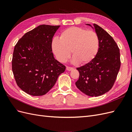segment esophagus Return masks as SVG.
Returning <instances> with one entry per match:
<instances>
[{"label": "esophagus", "instance_id": "1", "mask_svg": "<svg viewBox=\"0 0 132 132\" xmlns=\"http://www.w3.org/2000/svg\"><path fill=\"white\" fill-rule=\"evenodd\" d=\"M66 69H67V70H68V71H71V70H73L74 69V68H72V67H67V68H66Z\"/></svg>", "mask_w": 132, "mask_h": 132}]
</instances>
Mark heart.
I'll use <instances>...</instances> for the list:
<instances>
[{
	"instance_id": "obj_1",
	"label": "heart",
	"mask_w": 132,
	"mask_h": 132,
	"mask_svg": "<svg viewBox=\"0 0 132 132\" xmlns=\"http://www.w3.org/2000/svg\"><path fill=\"white\" fill-rule=\"evenodd\" d=\"M52 50L58 61L65 62L72 53L74 62L86 64L97 55L100 47L97 34L79 27H71L62 32L60 39H53Z\"/></svg>"
}]
</instances>
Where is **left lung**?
Here are the masks:
<instances>
[{"label":"left lung","mask_w":132,"mask_h":132,"mask_svg":"<svg viewBox=\"0 0 132 132\" xmlns=\"http://www.w3.org/2000/svg\"><path fill=\"white\" fill-rule=\"evenodd\" d=\"M94 26L100 39L99 50L93 61L77 68L79 78L75 85L82 93L96 97L106 93L113 86L121 59L118 45L111 36L97 24L94 23Z\"/></svg>","instance_id":"obj_1"}]
</instances>
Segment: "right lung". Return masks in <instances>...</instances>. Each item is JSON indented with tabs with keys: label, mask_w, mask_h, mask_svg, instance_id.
Returning <instances> with one entry per match:
<instances>
[{
	"label": "right lung",
	"mask_w": 132,
	"mask_h": 132,
	"mask_svg": "<svg viewBox=\"0 0 132 132\" xmlns=\"http://www.w3.org/2000/svg\"><path fill=\"white\" fill-rule=\"evenodd\" d=\"M60 26L41 25L26 32L15 46L12 70L18 86L32 96H42L54 85L65 66L54 59L52 38Z\"/></svg>",
	"instance_id": "obj_1"
}]
</instances>
